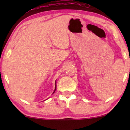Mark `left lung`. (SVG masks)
I'll return each mask as SVG.
<instances>
[{"label":"left lung","instance_id":"obj_1","mask_svg":"<svg viewBox=\"0 0 130 130\" xmlns=\"http://www.w3.org/2000/svg\"><path fill=\"white\" fill-rule=\"evenodd\" d=\"M129 60H130V59H129Z\"/></svg>","mask_w":130,"mask_h":130}]
</instances>
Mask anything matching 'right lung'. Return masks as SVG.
<instances>
[{
  "instance_id": "obj_1",
  "label": "right lung",
  "mask_w": 130,
  "mask_h": 130,
  "mask_svg": "<svg viewBox=\"0 0 130 130\" xmlns=\"http://www.w3.org/2000/svg\"><path fill=\"white\" fill-rule=\"evenodd\" d=\"M56 88H55V90H54V92L56 91ZM54 92H53V93H54Z\"/></svg>"
}]
</instances>
